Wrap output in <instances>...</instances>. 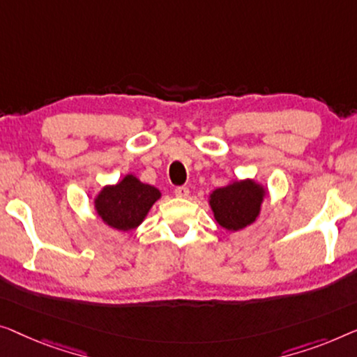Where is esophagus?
Returning <instances> with one entry per match:
<instances>
[{
	"mask_svg": "<svg viewBox=\"0 0 357 357\" xmlns=\"http://www.w3.org/2000/svg\"><path fill=\"white\" fill-rule=\"evenodd\" d=\"M174 194H176V197L185 199L189 195V188L188 185H178V188L174 189Z\"/></svg>",
	"mask_w": 357,
	"mask_h": 357,
	"instance_id": "esophagus-1",
	"label": "esophagus"
}]
</instances>
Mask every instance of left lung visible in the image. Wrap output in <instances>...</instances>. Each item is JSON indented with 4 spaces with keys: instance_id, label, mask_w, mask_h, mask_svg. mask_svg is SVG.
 Masks as SVG:
<instances>
[{
    "instance_id": "8db88e82",
    "label": "left lung",
    "mask_w": 357,
    "mask_h": 357,
    "mask_svg": "<svg viewBox=\"0 0 357 357\" xmlns=\"http://www.w3.org/2000/svg\"><path fill=\"white\" fill-rule=\"evenodd\" d=\"M262 199L264 189L254 181L248 179L215 190L210 195V205H212L215 220L223 228L238 231L255 222V218L259 217Z\"/></svg>"
}]
</instances>
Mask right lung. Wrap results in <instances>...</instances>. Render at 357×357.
<instances>
[{
  "label": "right lung",
  "mask_w": 357,
  "mask_h": 357,
  "mask_svg": "<svg viewBox=\"0 0 357 357\" xmlns=\"http://www.w3.org/2000/svg\"><path fill=\"white\" fill-rule=\"evenodd\" d=\"M158 197V189L129 174L116 185L105 188L95 199V208L108 227L129 231L142 223Z\"/></svg>",
  "instance_id": "1"
}]
</instances>
